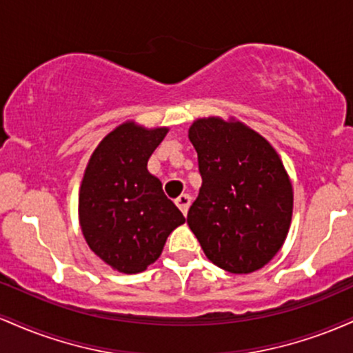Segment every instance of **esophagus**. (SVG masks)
<instances>
[{
	"instance_id": "1",
	"label": "esophagus",
	"mask_w": 353,
	"mask_h": 353,
	"mask_svg": "<svg viewBox=\"0 0 353 353\" xmlns=\"http://www.w3.org/2000/svg\"><path fill=\"white\" fill-rule=\"evenodd\" d=\"M176 205L181 209V212L185 216V214H188V210H189V205H190V196H189V194H181V196L176 199Z\"/></svg>"
}]
</instances>
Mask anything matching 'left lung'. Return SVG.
Here are the masks:
<instances>
[{
  "label": "left lung",
  "mask_w": 353,
  "mask_h": 353,
  "mask_svg": "<svg viewBox=\"0 0 353 353\" xmlns=\"http://www.w3.org/2000/svg\"><path fill=\"white\" fill-rule=\"evenodd\" d=\"M189 139L202 185L188 224L205 257L230 274L262 269L281 250L292 222L294 190L281 156L230 117L196 119Z\"/></svg>",
  "instance_id": "left-lung-1"
}]
</instances>
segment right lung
<instances>
[{
  "label": "right lung",
  "mask_w": 353,
  "mask_h": 353,
  "mask_svg": "<svg viewBox=\"0 0 353 353\" xmlns=\"http://www.w3.org/2000/svg\"><path fill=\"white\" fill-rule=\"evenodd\" d=\"M168 131L125 121L89 157L79 188V225L89 249L117 272L148 269L163 254L169 234L185 222L148 171Z\"/></svg>",
  "instance_id": "add662e5"
}]
</instances>
